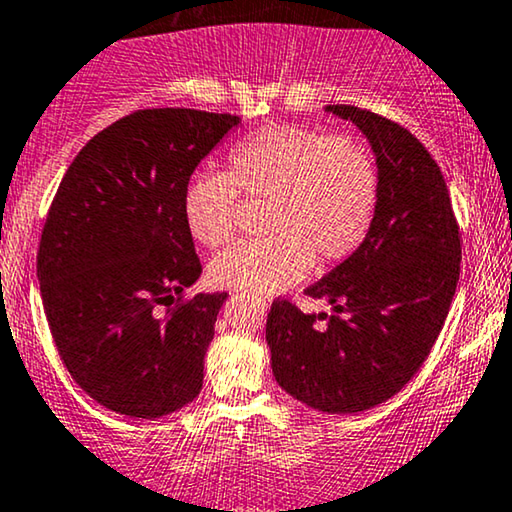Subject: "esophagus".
I'll return each instance as SVG.
<instances>
[{"instance_id": "esophagus-1", "label": "esophagus", "mask_w": 512, "mask_h": 512, "mask_svg": "<svg viewBox=\"0 0 512 512\" xmlns=\"http://www.w3.org/2000/svg\"><path fill=\"white\" fill-rule=\"evenodd\" d=\"M252 304H255V307H257V309H262V312H264V309H267V307H269V304H267V302H264V300H255V302H252Z\"/></svg>"}]
</instances>
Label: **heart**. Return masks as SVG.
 Returning <instances> with one entry per match:
<instances>
[{"mask_svg": "<svg viewBox=\"0 0 512 512\" xmlns=\"http://www.w3.org/2000/svg\"><path fill=\"white\" fill-rule=\"evenodd\" d=\"M238 196L264 205L269 236L241 241L212 260L219 288L262 297L300 281L314 257L340 262L364 243L380 198L373 153L352 137L269 125L231 146L226 172H196L181 193V215L198 243L231 236Z\"/></svg>", "mask_w": 512, "mask_h": 512, "instance_id": "obj_1", "label": "heart"}]
</instances>
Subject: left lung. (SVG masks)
I'll list each match as a JSON object with an SVG mask.
<instances>
[{
	"instance_id": "1",
	"label": "left lung",
	"mask_w": 512,
	"mask_h": 512,
	"mask_svg": "<svg viewBox=\"0 0 512 512\" xmlns=\"http://www.w3.org/2000/svg\"><path fill=\"white\" fill-rule=\"evenodd\" d=\"M364 134L380 198L364 243L304 293L333 314L276 300L267 345L276 383L323 413L383 404L428 359L461 274V238L432 155L397 122L354 106H326Z\"/></svg>"
}]
</instances>
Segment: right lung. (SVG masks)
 Returning a JSON list of instances; mask_svg holds the SVG:
<instances>
[{
	"instance_id": "right-lung-1",
	"label": "right lung",
	"mask_w": 512,
	"mask_h": 512,
	"mask_svg": "<svg viewBox=\"0 0 512 512\" xmlns=\"http://www.w3.org/2000/svg\"><path fill=\"white\" fill-rule=\"evenodd\" d=\"M241 118L193 108L127 115L70 163L44 224L37 278L51 338L73 380L129 418L179 411L203 387V359L226 293L200 276L181 193Z\"/></svg>"
}]
</instances>
